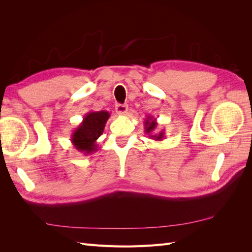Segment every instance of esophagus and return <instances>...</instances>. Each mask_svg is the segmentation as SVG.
<instances>
[{"mask_svg": "<svg viewBox=\"0 0 252 252\" xmlns=\"http://www.w3.org/2000/svg\"><path fill=\"white\" fill-rule=\"evenodd\" d=\"M128 110V106L126 104H118L116 106V111L118 114H121V116H123V114H125Z\"/></svg>", "mask_w": 252, "mask_h": 252, "instance_id": "34e87169", "label": "esophagus"}]
</instances>
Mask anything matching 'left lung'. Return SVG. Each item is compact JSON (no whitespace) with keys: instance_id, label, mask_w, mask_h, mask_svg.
I'll return each mask as SVG.
<instances>
[{"instance_id":"1","label":"left lung","mask_w":252,"mask_h":252,"mask_svg":"<svg viewBox=\"0 0 252 252\" xmlns=\"http://www.w3.org/2000/svg\"><path fill=\"white\" fill-rule=\"evenodd\" d=\"M157 126H158L157 120L152 118L151 116L147 117L144 122L145 133H146L150 139H154L155 141H162L165 139V132L164 130L159 132H155Z\"/></svg>"}]
</instances>
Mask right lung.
<instances>
[{"label":"right lung","mask_w":252,"mask_h":252,"mask_svg":"<svg viewBox=\"0 0 252 252\" xmlns=\"http://www.w3.org/2000/svg\"><path fill=\"white\" fill-rule=\"evenodd\" d=\"M108 111H90L83 118L82 123L71 134L74 148L84 155H91L97 150L96 140L102 135L106 122L109 119Z\"/></svg>","instance_id":"add662e5"}]
</instances>
